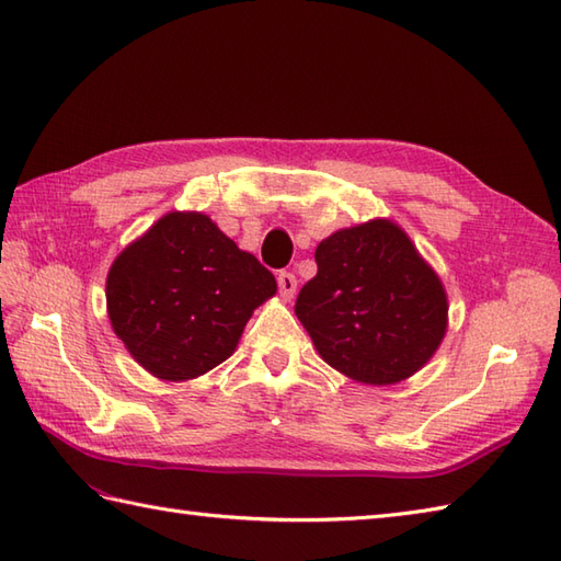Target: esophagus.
Masks as SVG:
<instances>
[{
  "label": "esophagus",
  "mask_w": 561,
  "mask_h": 561,
  "mask_svg": "<svg viewBox=\"0 0 561 561\" xmlns=\"http://www.w3.org/2000/svg\"><path fill=\"white\" fill-rule=\"evenodd\" d=\"M277 287H279V294L284 296V299H294L296 277H294L291 272H279L277 274Z\"/></svg>",
  "instance_id": "1"
}]
</instances>
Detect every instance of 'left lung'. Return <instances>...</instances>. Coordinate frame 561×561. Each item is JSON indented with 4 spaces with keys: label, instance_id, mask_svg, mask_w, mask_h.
Returning <instances> with one entry per match:
<instances>
[{
    "label": "left lung",
    "instance_id": "obj_1",
    "mask_svg": "<svg viewBox=\"0 0 561 561\" xmlns=\"http://www.w3.org/2000/svg\"><path fill=\"white\" fill-rule=\"evenodd\" d=\"M316 265L294 311L332 368L390 386L432 359L446 335V291L396 224L332 233L316 248Z\"/></svg>",
    "mask_w": 561,
    "mask_h": 561
}]
</instances>
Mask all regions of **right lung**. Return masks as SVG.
I'll list each match as a JSON object with an SVG mask.
<instances>
[{
  "instance_id": "right-lung-1",
  "label": "right lung",
  "mask_w": 561,
  "mask_h": 561,
  "mask_svg": "<svg viewBox=\"0 0 561 561\" xmlns=\"http://www.w3.org/2000/svg\"><path fill=\"white\" fill-rule=\"evenodd\" d=\"M277 282L197 211H171L127 245L108 272L115 335L163 380H187L229 359Z\"/></svg>"
}]
</instances>
